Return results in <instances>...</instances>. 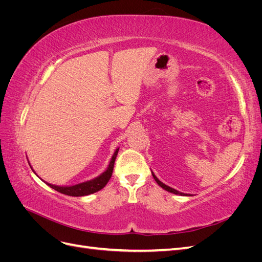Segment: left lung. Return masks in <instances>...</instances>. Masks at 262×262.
<instances>
[{"label":"left lung","instance_id":"1","mask_svg":"<svg viewBox=\"0 0 262 262\" xmlns=\"http://www.w3.org/2000/svg\"><path fill=\"white\" fill-rule=\"evenodd\" d=\"M152 175H153V177H154V179H155V181L157 182V185L160 186V187H162L164 190H166V191H168V192H171V193H173V194H179V195H191V194H189V193H184V192H180V191H178V190H176V189H173V188H171V187H169V186H167V185H165L164 182H162L160 179H158L156 176H155V173L152 171Z\"/></svg>","mask_w":262,"mask_h":262}]
</instances>
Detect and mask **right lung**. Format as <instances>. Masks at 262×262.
I'll return each instance as SVG.
<instances>
[{"label": "right lung", "mask_w": 262, "mask_h": 262, "mask_svg": "<svg viewBox=\"0 0 262 262\" xmlns=\"http://www.w3.org/2000/svg\"><path fill=\"white\" fill-rule=\"evenodd\" d=\"M118 150H119V148H117L115 150V153L112 157V160H110L106 170L104 172H101L99 176L95 177L91 180L83 181V182H80V184H76L73 186H57V185L49 184V182H46V181L45 182L52 189L57 190V191H59L63 194L71 195V196H84V195H89V194L97 192V191H99V190L104 188L107 185L109 179L112 178L115 161H116V157L118 155ZM31 169H33V167H31ZM33 171H34V169H33Z\"/></svg>", "instance_id": "add662e5"}]
</instances>
